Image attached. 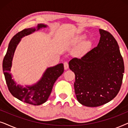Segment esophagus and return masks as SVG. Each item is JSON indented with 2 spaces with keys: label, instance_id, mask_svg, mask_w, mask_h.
Wrapping results in <instances>:
<instances>
[{
  "label": "esophagus",
  "instance_id": "obj_1",
  "mask_svg": "<svg viewBox=\"0 0 128 128\" xmlns=\"http://www.w3.org/2000/svg\"><path fill=\"white\" fill-rule=\"evenodd\" d=\"M64 68L65 70L68 69V68H69V64H68V63L67 62H64Z\"/></svg>",
  "mask_w": 128,
  "mask_h": 128
}]
</instances>
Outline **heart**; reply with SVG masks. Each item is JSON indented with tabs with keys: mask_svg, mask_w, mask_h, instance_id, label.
<instances>
[{
	"mask_svg": "<svg viewBox=\"0 0 128 128\" xmlns=\"http://www.w3.org/2000/svg\"><path fill=\"white\" fill-rule=\"evenodd\" d=\"M84 36H81V37L78 38V39L76 40V42L82 41V40L84 39ZM88 45H89V43L88 42H86V43H85L83 45V46H82V47H83V48H87V47H88Z\"/></svg>",
	"mask_w": 128,
	"mask_h": 128,
	"instance_id": "b5f03b06",
	"label": "heart"
}]
</instances>
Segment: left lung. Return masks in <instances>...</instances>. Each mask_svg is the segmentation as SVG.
<instances>
[{
    "label": "left lung",
    "mask_w": 128,
    "mask_h": 128,
    "mask_svg": "<svg viewBox=\"0 0 128 128\" xmlns=\"http://www.w3.org/2000/svg\"><path fill=\"white\" fill-rule=\"evenodd\" d=\"M97 46L81 58L69 62L74 73L75 94L83 106L96 107L110 102L120 92L123 80L124 59L118 43L110 32L100 29Z\"/></svg>",
    "instance_id": "8db88e82"
}]
</instances>
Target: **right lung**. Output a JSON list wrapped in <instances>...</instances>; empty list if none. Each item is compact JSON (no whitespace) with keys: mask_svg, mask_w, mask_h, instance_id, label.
Returning a JSON list of instances; mask_svg holds the SVG:
<instances>
[{"mask_svg":"<svg viewBox=\"0 0 128 128\" xmlns=\"http://www.w3.org/2000/svg\"><path fill=\"white\" fill-rule=\"evenodd\" d=\"M44 24H38L36 30L42 27H46ZM35 28L24 29L17 33L10 40L8 50L3 60V71L8 89L14 97L19 100L28 104L39 106L45 102L50 97L54 84L57 78L64 73V64H60L54 67L48 68L43 74L41 79L32 86H26L22 88L20 86H16V83L12 78L10 69L14 52L21 38L34 32Z\"/></svg>","mask_w":128,"mask_h":128,"instance_id":"right-lung-1","label":"right lung"}]
</instances>
